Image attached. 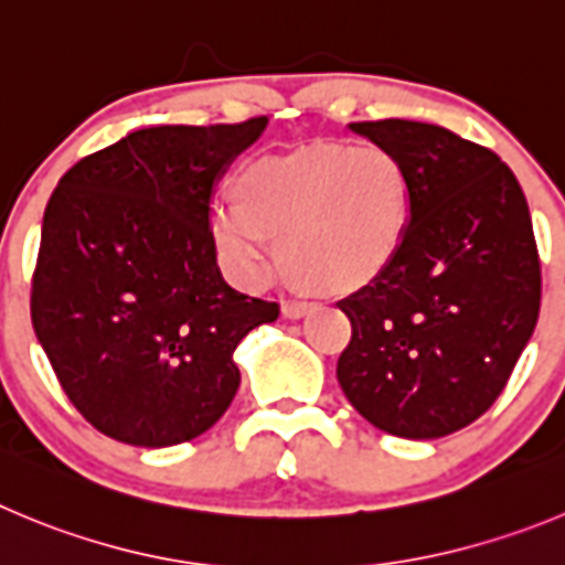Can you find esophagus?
<instances>
[{
  "instance_id": "1",
  "label": "esophagus",
  "mask_w": 565,
  "mask_h": 565,
  "mask_svg": "<svg viewBox=\"0 0 565 565\" xmlns=\"http://www.w3.org/2000/svg\"><path fill=\"white\" fill-rule=\"evenodd\" d=\"M309 307H312V303H307V300H284L281 312L284 318L295 320V318H303V315L309 312Z\"/></svg>"
}]
</instances>
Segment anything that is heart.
Wrapping results in <instances>:
<instances>
[{"label": "heart", "mask_w": 565, "mask_h": 565, "mask_svg": "<svg viewBox=\"0 0 565 565\" xmlns=\"http://www.w3.org/2000/svg\"><path fill=\"white\" fill-rule=\"evenodd\" d=\"M236 198L214 200L211 242L234 284L262 289L278 267L273 236L298 276L356 289L382 276L407 239L413 181L382 145H315L247 163Z\"/></svg>", "instance_id": "heart-1"}]
</instances>
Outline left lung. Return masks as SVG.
Segmentation results:
<instances>
[{
	"label": "left lung",
	"mask_w": 565,
	"mask_h": 565,
	"mask_svg": "<svg viewBox=\"0 0 565 565\" xmlns=\"http://www.w3.org/2000/svg\"><path fill=\"white\" fill-rule=\"evenodd\" d=\"M348 128L407 163L413 220L393 265L337 303L351 320L337 379L376 429L435 440L488 413L535 331L530 209L497 152L440 125Z\"/></svg>",
	"instance_id": "left-lung-1"
}]
</instances>
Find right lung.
I'll return each mask as SVG.
<instances>
[{"label":"right lung","instance_id":"obj_1","mask_svg":"<svg viewBox=\"0 0 565 565\" xmlns=\"http://www.w3.org/2000/svg\"><path fill=\"white\" fill-rule=\"evenodd\" d=\"M267 116L156 125L57 181L41 225L33 329L77 413L114 440L163 449L223 418L234 351L278 303L231 287L211 242V194Z\"/></svg>","mask_w":565,"mask_h":565}]
</instances>
